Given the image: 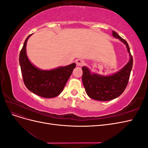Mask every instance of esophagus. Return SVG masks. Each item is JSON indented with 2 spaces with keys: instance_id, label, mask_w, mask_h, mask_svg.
Here are the masks:
<instances>
[{
  "instance_id": "obj_1",
  "label": "esophagus",
  "mask_w": 148,
  "mask_h": 148,
  "mask_svg": "<svg viewBox=\"0 0 148 148\" xmlns=\"http://www.w3.org/2000/svg\"><path fill=\"white\" fill-rule=\"evenodd\" d=\"M76 63H77V65L78 66H82L84 64V61L82 59H79L76 60Z\"/></svg>"
}]
</instances>
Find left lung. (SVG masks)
<instances>
[{
	"instance_id": "8db88e82",
	"label": "left lung",
	"mask_w": 148,
	"mask_h": 148,
	"mask_svg": "<svg viewBox=\"0 0 148 148\" xmlns=\"http://www.w3.org/2000/svg\"><path fill=\"white\" fill-rule=\"evenodd\" d=\"M112 34L126 45L130 58L123 68L109 76L91 73L86 66L82 67V82L85 91L89 97L97 101H110L122 95L128 84L133 66V57L127 42L114 31Z\"/></svg>"
}]
</instances>
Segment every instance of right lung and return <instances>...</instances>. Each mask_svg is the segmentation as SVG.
Masks as SVG:
<instances>
[{
    "label": "right lung",
    "mask_w": 148,
    "mask_h": 148,
    "mask_svg": "<svg viewBox=\"0 0 148 148\" xmlns=\"http://www.w3.org/2000/svg\"><path fill=\"white\" fill-rule=\"evenodd\" d=\"M29 35L25 41L20 53L19 62L23 82L26 87L36 95L45 98H52L59 95L72 73L76 64L51 70H42L31 63L26 55V47Z\"/></svg>",
    "instance_id": "add662e5"
}]
</instances>
